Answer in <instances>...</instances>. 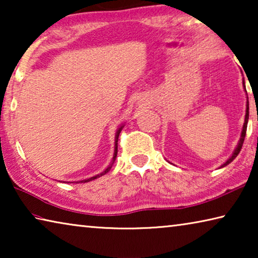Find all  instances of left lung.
Returning a JSON list of instances; mask_svg holds the SVG:
<instances>
[{"label":"left lung","mask_w":258,"mask_h":258,"mask_svg":"<svg viewBox=\"0 0 258 258\" xmlns=\"http://www.w3.org/2000/svg\"><path fill=\"white\" fill-rule=\"evenodd\" d=\"M243 85H244V83H243ZM244 90H246V87H244ZM248 118H249V104H248V102H247V111H246V117H244V124H243V128H242V133H241V139H240V141H239V145H238V147H237V149H235V151L233 152V155H232V157H231V158L226 161L225 164H223L221 166V167H224V166H226V165H229L231 161H232L235 157H237L238 155H239V152H240V150H241V148H242V145H243V141H244V137H246V131H247V124H248Z\"/></svg>","instance_id":"8db88e82"}]
</instances>
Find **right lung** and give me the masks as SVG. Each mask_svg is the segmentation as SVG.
I'll return each mask as SVG.
<instances>
[{
  "mask_svg": "<svg viewBox=\"0 0 258 258\" xmlns=\"http://www.w3.org/2000/svg\"><path fill=\"white\" fill-rule=\"evenodd\" d=\"M121 128H123V126H121V127L117 131V133H116V146H115V156H113V160L116 159V157H117V148H118V146H117V142H118V138H119V133H120V131H121ZM110 168V167H109ZM109 168H107L106 171H104L103 173H101L100 174V175H103V174H106L108 171H109ZM100 175H97V176H93V177H91V178H87V180H84V181H81V182H89V181H92V180H94V178H97V177H99Z\"/></svg>",
  "mask_w": 258,
  "mask_h": 258,
  "instance_id": "obj_1",
  "label": "right lung"
}]
</instances>
